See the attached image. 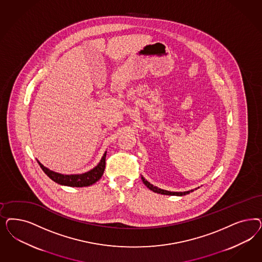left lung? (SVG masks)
Masks as SVG:
<instances>
[{
    "instance_id": "left-lung-1",
    "label": "left lung",
    "mask_w": 262,
    "mask_h": 262,
    "mask_svg": "<svg viewBox=\"0 0 262 262\" xmlns=\"http://www.w3.org/2000/svg\"><path fill=\"white\" fill-rule=\"evenodd\" d=\"M142 180H143L144 185L146 186L148 189H150L151 191L155 192V193H158V194H169V195H184V194H190L191 192H193V190H191V191H187V192H169V191L162 190V189H159V188H157V187L152 185V184H150L148 181H146L143 177H142Z\"/></svg>"
}]
</instances>
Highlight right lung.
<instances>
[{"mask_svg":"<svg viewBox=\"0 0 262 262\" xmlns=\"http://www.w3.org/2000/svg\"><path fill=\"white\" fill-rule=\"evenodd\" d=\"M37 163L39 164L43 171L47 174V177H49L56 183L70 187H86L93 185V183L98 181L103 176L106 165V153L103 155L100 163L95 168L82 174H60L45 168L39 161H37Z\"/></svg>","mask_w":262,"mask_h":262,"instance_id":"add662e5","label":"right lung"}]
</instances>
